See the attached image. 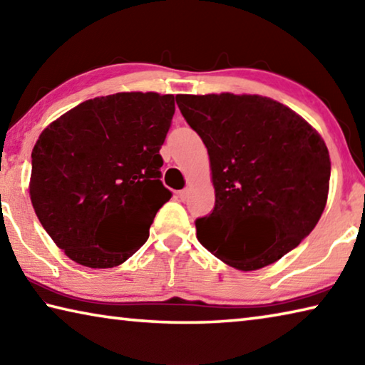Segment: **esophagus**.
<instances>
[{
  "mask_svg": "<svg viewBox=\"0 0 365 365\" xmlns=\"http://www.w3.org/2000/svg\"><path fill=\"white\" fill-rule=\"evenodd\" d=\"M188 195H190V190L188 188L178 191V197H180L182 201H187L188 200Z\"/></svg>",
  "mask_w": 365,
  "mask_h": 365,
  "instance_id": "esophagus-1",
  "label": "esophagus"
}]
</instances>
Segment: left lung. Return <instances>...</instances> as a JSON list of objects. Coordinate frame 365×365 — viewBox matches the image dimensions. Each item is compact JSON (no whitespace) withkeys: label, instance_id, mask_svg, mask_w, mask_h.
Listing matches in <instances>:
<instances>
[{"label":"left lung","instance_id":"left-lung-1","mask_svg":"<svg viewBox=\"0 0 365 365\" xmlns=\"http://www.w3.org/2000/svg\"><path fill=\"white\" fill-rule=\"evenodd\" d=\"M182 115L211 160L215 205L196 219L207 251L238 270L279 261L314 230L330 183V156L320 135L282 103L259 95H177ZM272 240L252 250L245 225Z\"/></svg>","mask_w":365,"mask_h":365}]
</instances>
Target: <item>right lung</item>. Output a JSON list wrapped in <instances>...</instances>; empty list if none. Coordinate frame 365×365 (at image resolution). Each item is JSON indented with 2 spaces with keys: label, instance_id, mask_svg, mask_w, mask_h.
<instances>
[{
  "label": "right lung",
  "instance_id": "obj_1",
  "mask_svg": "<svg viewBox=\"0 0 365 365\" xmlns=\"http://www.w3.org/2000/svg\"><path fill=\"white\" fill-rule=\"evenodd\" d=\"M174 95L115 93L80 103L41 132L30 200L53 242L91 269L125 262L172 193L160 182Z\"/></svg>",
  "mask_w": 365,
  "mask_h": 365
}]
</instances>
